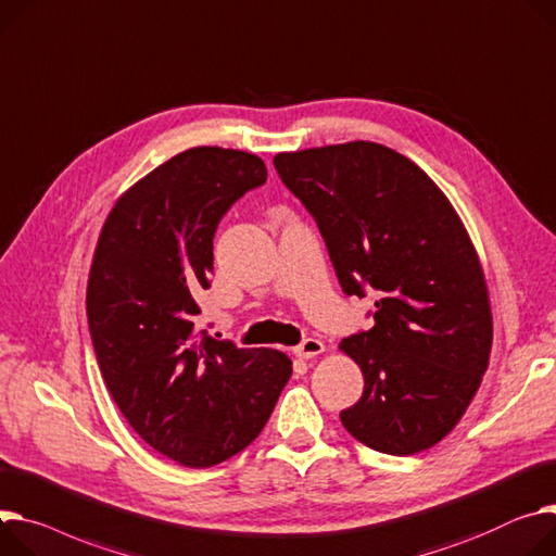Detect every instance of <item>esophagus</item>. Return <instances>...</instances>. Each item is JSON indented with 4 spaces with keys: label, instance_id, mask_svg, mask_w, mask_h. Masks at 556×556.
Instances as JSON below:
<instances>
[{
    "label": "esophagus",
    "instance_id": "esophagus-1",
    "mask_svg": "<svg viewBox=\"0 0 556 556\" xmlns=\"http://www.w3.org/2000/svg\"><path fill=\"white\" fill-rule=\"evenodd\" d=\"M323 350H325V345L320 343L318 338H305L301 345L293 348V354H295L298 358H314V356L323 354Z\"/></svg>",
    "mask_w": 556,
    "mask_h": 556
}]
</instances>
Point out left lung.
Here are the masks:
<instances>
[{
  "label": "left lung",
  "mask_w": 556,
  "mask_h": 556,
  "mask_svg": "<svg viewBox=\"0 0 556 556\" xmlns=\"http://www.w3.org/2000/svg\"><path fill=\"white\" fill-rule=\"evenodd\" d=\"M274 164L314 216L343 291L376 293L374 327L340 343L365 376L340 420L382 454L430 450L472 403L492 350L488 285L458 213L420 166L376 142Z\"/></svg>",
  "instance_id": "obj_1"
}]
</instances>
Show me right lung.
Segmentation results:
<instances>
[{"label": "right lung", "instance_id": "right-lung-1", "mask_svg": "<svg viewBox=\"0 0 556 556\" xmlns=\"http://www.w3.org/2000/svg\"><path fill=\"white\" fill-rule=\"evenodd\" d=\"M265 180L258 155L187 149L117 198L93 253L87 316L102 378L134 430L185 467L242 452L291 376L287 354L236 348L195 325L218 223Z\"/></svg>", "mask_w": 556, "mask_h": 556}]
</instances>
